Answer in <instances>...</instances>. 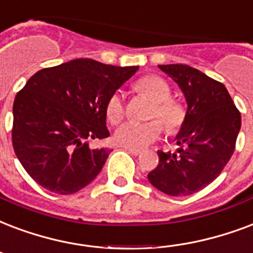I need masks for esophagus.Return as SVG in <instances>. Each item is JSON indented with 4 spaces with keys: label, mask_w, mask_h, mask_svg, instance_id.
Segmentation results:
<instances>
[{
    "label": "esophagus",
    "mask_w": 253,
    "mask_h": 253,
    "mask_svg": "<svg viewBox=\"0 0 253 253\" xmlns=\"http://www.w3.org/2000/svg\"><path fill=\"white\" fill-rule=\"evenodd\" d=\"M126 150L130 152V154L135 155V157H140V155H142V151H140V150H134V148H126Z\"/></svg>",
    "instance_id": "34e87169"
}]
</instances>
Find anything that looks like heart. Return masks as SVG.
<instances>
[{"label": "heart", "mask_w": 253, "mask_h": 253, "mask_svg": "<svg viewBox=\"0 0 253 253\" xmlns=\"http://www.w3.org/2000/svg\"><path fill=\"white\" fill-rule=\"evenodd\" d=\"M135 88L154 102L148 118L159 119L169 134L176 132L182 127L186 119V110L180 103L172 101V90L167 81L158 75H147L135 84ZM105 111L110 123L117 125L122 121L126 106L121 92L117 91L110 95ZM161 123L158 121L123 123L114 132V142L123 147L142 150L161 138Z\"/></svg>", "instance_id": "b5f03b06"}]
</instances>
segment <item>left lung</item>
<instances>
[{
	"label": "left lung",
	"instance_id": "8db88e82",
	"mask_svg": "<svg viewBox=\"0 0 253 253\" xmlns=\"http://www.w3.org/2000/svg\"><path fill=\"white\" fill-rule=\"evenodd\" d=\"M186 96L187 113L176 135L178 152L158 151L148 173L152 186L169 196L192 195L220 175L232 157L242 117L223 84L194 67L159 65Z\"/></svg>",
	"mask_w": 253,
	"mask_h": 253
}]
</instances>
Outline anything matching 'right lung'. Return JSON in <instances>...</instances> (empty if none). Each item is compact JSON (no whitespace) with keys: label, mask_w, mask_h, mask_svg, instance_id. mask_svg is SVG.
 I'll list each match as a JSON object with an SVG mask.
<instances>
[{"label":"right lung","mask_w":253,"mask_h":253,"mask_svg":"<svg viewBox=\"0 0 253 253\" xmlns=\"http://www.w3.org/2000/svg\"><path fill=\"white\" fill-rule=\"evenodd\" d=\"M138 69L81 58L37 71L17 92L13 147L40 186L70 195L96 178L111 150L88 140L109 136L106 102Z\"/></svg>","instance_id":"add662e5"}]
</instances>
